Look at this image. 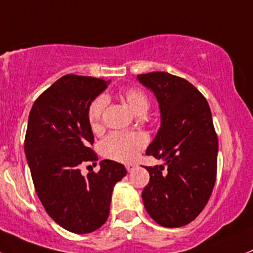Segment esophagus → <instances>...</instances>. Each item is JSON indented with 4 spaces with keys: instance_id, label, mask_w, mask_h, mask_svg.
Instances as JSON below:
<instances>
[{
    "instance_id": "esophagus-1",
    "label": "esophagus",
    "mask_w": 253,
    "mask_h": 253,
    "mask_svg": "<svg viewBox=\"0 0 253 253\" xmlns=\"http://www.w3.org/2000/svg\"><path fill=\"white\" fill-rule=\"evenodd\" d=\"M125 168H126V170H128V171H133L134 168H135V164H126L125 165Z\"/></svg>"
}]
</instances>
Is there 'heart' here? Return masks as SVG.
<instances>
[{
  "mask_svg": "<svg viewBox=\"0 0 253 253\" xmlns=\"http://www.w3.org/2000/svg\"><path fill=\"white\" fill-rule=\"evenodd\" d=\"M123 98L136 117H143L148 113L150 103L145 93L139 88H129L123 92ZM107 105L104 95L95 98L89 105L88 122L93 129H97L102 120V114ZM146 140L141 134L135 133H112L102 141L100 151L110 160L129 163L134 160L140 149L144 148Z\"/></svg>",
  "mask_w": 253,
  "mask_h": 253,
  "instance_id": "b5f03b06",
  "label": "heart"
}]
</instances>
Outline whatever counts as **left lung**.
<instances>
[{"label": "left lung", "mask_w": 253, "mask_h": 253, "mask_svg": "<svg viewBox=\"0 0 253 253\" xmlns=\"http://www.w3.org/2000/svg\"><path fill=\"white\" fill-rule=\"evenodd\" d=\"M155 95L160 128L146 155L164 161L146 167L150 180L141 192L145 210L165 227L187 225L212 192L218 143L208 100L191 83L167 72L136 77Z\"/></svg>", "instance_id": "8db88e82"}]
</instances>
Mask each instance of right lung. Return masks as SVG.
<instances>
[{
    "mask_svg": "<svg viewBox=\"0 0 253 253\" xmlns=\"http://www.w3.org/2000/svg\"><path fill=\"white\" fill-rule=\"evenodd\" d=\"M110 81L68 74L53 83L33 104L28 117L25 153L36 192L48 215L61 227L89 233L109 216L115 184L124 165L102 160L98 174H81L85 161L98 160L88 109Z\"/></svg>",
    "mask_w": 253,
    "mask_h": 253,
    "instance_id": "1",
    "label": "right lung"
}]
</instances>
